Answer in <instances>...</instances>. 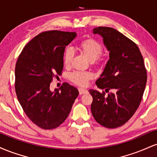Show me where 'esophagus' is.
Returning a JSON list of instances; mask_svg holds the SVG:
<instances>
[{"instance_id":"34e87169","label":"esophagus","mask_w":157,"mask_h":157,"mask_svg":"<svg viewBox=\"0 0 157 157\" xmlns=\"http://www.w3.org/2000/svg\"><path fill=\"white\" fill-rule=\"evenodd\" d=\"M79 90V93H80V94H86L88 92V91L86 89H82V88H80V89H78Z\"/></svg>"}]
</instances>
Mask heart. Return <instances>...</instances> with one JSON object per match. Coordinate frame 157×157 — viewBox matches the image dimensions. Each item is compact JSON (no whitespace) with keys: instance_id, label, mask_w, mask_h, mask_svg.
<instances>
[{"instance_id":"heart-1","label":"heart","mask_w":157,"mask_h":157,"mask_svg":"<svg viewBox=\"0 0 157 157\" xmlns=\"http://www.w3.org/2000/svg\"><path fill=\"white\" fill-rule=\"evenodd\" d=\"M102 46L95 40L89 38L82 40L79 45V50L90 62H94L102 55ZM74 57V52L71 48H67L63 55V63L66 66H70ZM69 78L74 83L80 86H85L90 79L92 78V75L84 71H75L70 74Z\"/></svg>"}]
</instances>
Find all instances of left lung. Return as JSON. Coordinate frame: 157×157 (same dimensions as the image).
Wrapping results in <instances>:
<instances>
[{"mask_svg":"<svg viewBox=\"0 0 157 157\" xmlns=\"http://www.w3.org/2000/svg\"><path fill=\"white\" fill-rule=\"evenodd\" d=\"M93 33L102 36L110 59L96 81L97 87L105 91H89L93 97L91 113L99 124L115 128L128 121L138 109L147 71L141 52L131 40L111 27L99 26Z\"/></svg>","mask_w":157,"mask_h":157,"instance_id":"left-lung-1","label":"left lung"}]
</instances>
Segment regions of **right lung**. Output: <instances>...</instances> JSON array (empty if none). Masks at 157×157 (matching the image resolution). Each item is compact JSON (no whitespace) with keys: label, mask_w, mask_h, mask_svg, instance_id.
<instances>
[{"label":"right lung","mask_w":157,"mask_h":157,"mask_svg":"<svg viewBox=\"0 0 157 157\" xmlns=\"http://www.w3.org/2000/svg\"><path fill=\"white\" fill-rule=\"evenodd\" d=\"M76 32L54 30L39 34L27 44L15 65V91L29 120L43 129L58 127L68 117L75 99L76 88L64 82L50 90L54 77L63 69L65 48Z\"/></svg>","instance_id":"1"}]
</instances>
